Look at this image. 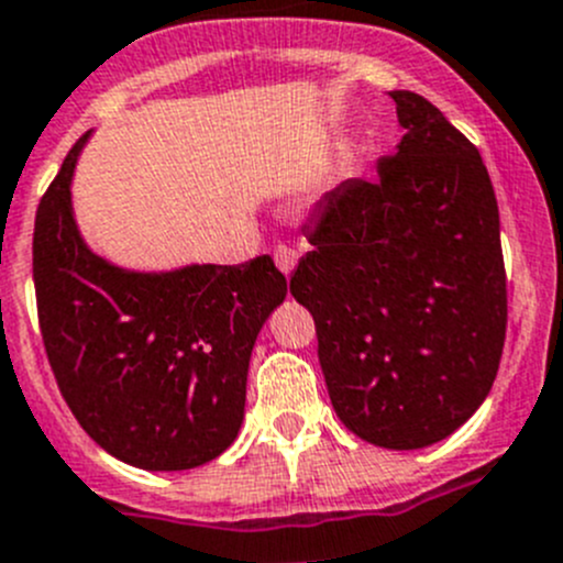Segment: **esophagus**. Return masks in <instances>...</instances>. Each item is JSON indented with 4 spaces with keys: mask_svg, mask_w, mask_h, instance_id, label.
I'll return each mask as SVG.
<instances>
[{
    "mask_svg": "<svg viewBox=\"0 0 563 563\" xmlns=\"http://www.w3.org/2000/svg\"><path fill=\"white\" fill-rule=\"evenodd\" d=\"M273 260H276V267L285 276H290L292 267H296L298 262V251L290 249V245H276V251H273Z\"/></svg>",
    "mask_w": 563,
    "mask_h": 563,
    "instance_id": "1",
    "label": "esophagus"
}]
</instances>
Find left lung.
<instances>
[{
	"instance_id": "obj_1",
	"label": "left lung",
	"mask_w": 563,
	"mask_h": 563,
	"mask_svg": "<svg viewBox=\"0 0 563 563\" xmlns=\"http://www.w3.org/2000/svg\"><path fill=\"white\" fill-rule=\"evenodd\" d=\"M373 181L314 207L290 292L312 312L331 406L387 451L442 442L495 384L506 340L500 216L478 148L411 90Z\"/></svg>"
}]
</instances>
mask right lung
I'll list each match as a JSON object with an SVG mask.
<instances>
[{
  "label": "right lung",
  "mask_w": 563,
  "mask_h": 563,
  "mask_svg": "<svg viewBox=\"0 0 563 563\" xmlns=\"http://www.w3.org/2000/svg\"><path fill=\"white\" fill-rule=\"evenodd\" d=\"M68 152L35 216L32 276L57 387L96 445L152 473L221 456L245 415L251 351L287 278L271 256L243 265L130 271L85 243Z\"/></svg>",
  "instance_id": "right-lung-1"
}]
</instances>
